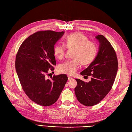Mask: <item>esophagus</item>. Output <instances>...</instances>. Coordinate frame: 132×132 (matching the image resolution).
Returning <instances> with one entry per match:
<instances>
[{"mask_svg": "<svg viewBox=\"0 0 132 132\" xmlns=\"http://www.w3.org/2000/svg\"><path fill=\"white\" fill-rule=\"evenodd\" d=\"M72 78L71 77H70V76H68V80H72Z\"/></svg>", "mask_w": 132, "mask_h": 132, "instance_id": "obj_1", "label": "esophagus"}]
</instances>
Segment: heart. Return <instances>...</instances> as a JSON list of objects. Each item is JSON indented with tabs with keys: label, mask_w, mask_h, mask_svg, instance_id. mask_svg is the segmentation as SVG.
<instances>
[{
	"label": "heart",
	"mask_w": 132,
	"mask_h": 132,
	"mask_svg": "<svg viewBox=\"0 0 132 132\" xmlns=\"http://www.w3.org/2000/svg\"><path fill=\"white\" fill-rule=\"evenodd\" d=\"M65 43L68 49H74L73 51V59L65 61L60 64L59 71L68 75L75 74L80 63L83 65L92 63L97 55V48L94 42L88 40L87 37L83 34L76 32L67 36ZM54 55L59 60L62 59L65 52V45L56 44L54 47Z\"/></svg>",
	"instance_id": "1"
}]
</instances>
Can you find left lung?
<instances>
[{"label": "left lung", "mask_w": 132, "mask_h": 132, "mask_svg": "<svg viewBox=\"0 0 132 132\" xmlns=\"http://www.w3.org/2000/svg\"><path fill=\"white\" fill-rule=\"evenodd\" d=\"M95 38L100 44L97 56L80 73L82 76H91V81L86 82L76 79L75 88L78 101L89 107L99 103L111 90L118 68L117 55L111 44L102 35Z\"/></svg>", "instance_id": "1"}]
</instances>
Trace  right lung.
Listing matches in <instances>:
<instances>
[{"mask_svg": "<svg viewBox=\"0 0 132 132\" xmlns=\"http://www.w3.org/2000/svg\"><path fill=\"white\" fill-rule=\"evenodd\" d=\"M64 32L48 30L31 35L20 45L15 57V70L23 90L30 100L42 106L55 103L68 80L65 74L46 78L54 70V47Z\"/></svg>", "mask_w": 132, "mask_h": 132, "instance_id": "right-lung-1", "label": "right lung"}]
</instances>
